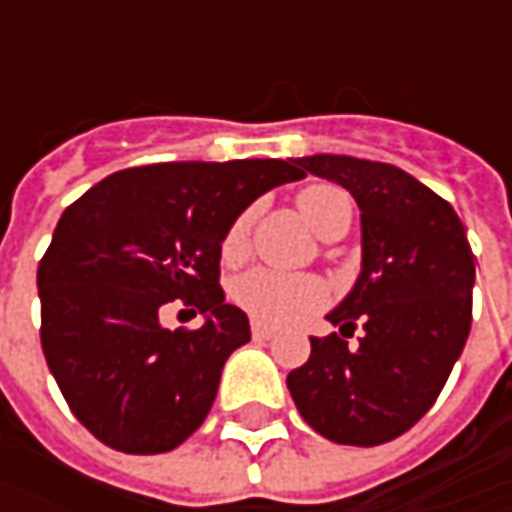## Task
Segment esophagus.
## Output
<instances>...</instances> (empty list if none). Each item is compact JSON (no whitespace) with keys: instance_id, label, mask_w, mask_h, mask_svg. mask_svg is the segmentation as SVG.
<instances>
[{"instance_id":"34e87169","label":"esophagus","mask_w":512,"mask_h":512,"mask_svg":"<svg viewBox=\"0 0 512 512\" xmlns=\"http://www.w3.org/2000/svg\"><path fill=\"white\" fill-rule=\"evenodd\" d=\"M250 333H253V339H259V342H270V339L276 336V330L262 325V322H253V325H250Z\"/></svg>"}]
</instances>
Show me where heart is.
<instances>
[{"label": "heart", "instance_id": "obj_1", "mask_svg": "<svg viewBox=\"0 0 512 512\" xmlns=\"http://www.w3.org/2000/svg\"><path fill=\"white\" fill-rule=\"evenodd\" d=\"M296 210L322 239H339L353 222L350 193L330 182L302 187L296 193ZM253 219L256 213L253 207H247L227 227L225 239H222V259L227 265H239L247 259ZM230 299L262 325H290L325 305L327 287L316 276H290V273L256 267L233 282Z\"/></svg>", "mask_w": 512, "mask_h": 512}]
</instances>
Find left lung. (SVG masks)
Here are the masks:
<instances>
[{
  "instance_id": "1",
  "label": "left lung",
  "mask_w": 512,
  "mask_h": 512,
  "mask_svg": "<svg viewBox=\"0 0 512 512\" xmlns=\"http://www.w3.org/2000/svg\"><path fill=\"white\" fill-rule=\"evenodd\" d=\"M347 187L362 210V276L313 336L287 390L319 436L336 444L393 442L439 399L473 322L476 262L450 202L387 162L316 153L296 159ZM363 327V339H346Z\"/></svg>"
}]
</instances>
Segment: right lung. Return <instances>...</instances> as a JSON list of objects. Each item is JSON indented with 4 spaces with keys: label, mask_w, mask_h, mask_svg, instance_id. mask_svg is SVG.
Segmentation results:
<instances>
[{
    "label": "right lung",
    "mask_w": 512,
    "mask_h": 512,
    "mask_svg": "<svg viewBox=\"0 0 512 512\" xmlns=\"http://www.w3.org/2000/svg\"><path fill=\"white\" fill-rule=\"evenodd\" d=\"M296 159L156 162L102 179L62 213L39 262L42 353L73 416L122 453H168L213 407L227 356L250 339L219 285L230 222ZM185 304L206 325L161 327Z\"/></svg>",
    "instance_id": "1"
}]
</instances>
